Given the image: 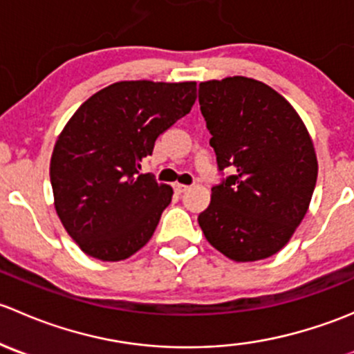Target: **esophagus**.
Listing matches in <instances>:
<instances>
[{"instance_id":"1","label":"esophagus","mask_w":354,"mask_h":354,"mask_svg":"<svg viewBox=\"0 0 354 354\" xmlns=\"http://www.w3.org/2000/svg\"><path fill=\"white\" fill-rule=\"evenodd\" d=\"M174 190H176L178 194H183V192L190 190V187H188V185H181V183H176V185H174Z\"/></svg>"}]
</instances>
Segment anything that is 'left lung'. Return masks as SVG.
<instances>
[{
  "instance_id": "8db88e82",
  "label": "left lung",
  "mask_w": 354,
  "mask_h": 354,
  "mask_svg": "<svg viewBox=\"0 0 354 354\" xmlns=\"http://www.w3.org/2000/svg\"><path fill=\"white\" fill-rule=\"evenodd\" d=\"M200 111L221 171L198 216L207 241L234 262L279 252L308 210L317 183L315 149L295 108L269 85L246 77L202 82Z\"/></svg>"
}]
</instances>
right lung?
Returning a JSON list of instances; mask_svg holds the SVG:
<instances>
[{"instance_id": "1", "label": "right lung", "mask_w": 354, "mask_h": 354, "mask_svg": "<svg viewBox=\"0 0 354 354\" xmlns=\"http://www.w3.org/2000/svg\"><path fill=\"white\" fill-rule=\"evenodd\" d=\"M195 99V82H116L75 111L49 176L59 221L82 252L118 262L151 240L173 188L138 173L140 162Z\"/></svg>"}]
</instances>
